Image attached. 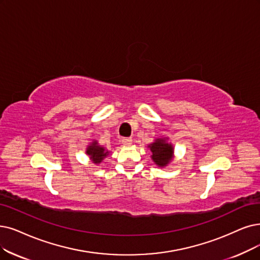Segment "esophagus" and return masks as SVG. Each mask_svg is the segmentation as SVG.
Listing matches in <instances>:
<instances>
[{
	"mask_svg": "<svg viewBox=\"0 0 260 260\" xmlns=\"http://www.w3.org/2000/svg\"><path fill=\"white\" fill-rule=\"evenodd\" d=\"M121 143L124 145V146H130L132 144V139L131 138H123L121 139Z\"/></svg>",
	"mask_w": 260,
	"mask_h": 260,
	"instance_id": "1",
	"label": "esophagus"
}]
</instances>
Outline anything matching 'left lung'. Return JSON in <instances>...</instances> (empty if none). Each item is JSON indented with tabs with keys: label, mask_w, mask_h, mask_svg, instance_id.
<instances>
[{
	"label": "left lung",
	"mask_w": 260,
	"mask_h": 260,
	"mask_svg": "<svg viewBox=\"0 0 260 260\" xmlns=\"http://www.w3.org/2000/svg\"><path fill=\"white\" fill-rule=\"evenodd\" d=\"M152 152L151 158L154 163L159 166H165L173 158L172 145L166 143L165 140L158 139L148 146Z\"/></svg>",
	"instance_id": "left-lung-1"
}]
</instances>
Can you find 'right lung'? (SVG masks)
I'll list each match as a JSON object with an SVG mask.
<instances>
[{
	"mask_svg": "<svg viewBox=\"0 0 260 260\" xmlns=\"http://www.w3.org/2000/svg\"><path fill=\"white\" fill-rule=\"evenodd\" d=\"M86 153L89 155L90 159L94 161V163H100L102 159L108 155V151H106V149L103 147L99 146L97 142H94L90 146L87 147Z\"/></svg>",
	"mask_w": 260,
	"mask_h": 260,
	"instance_id": "right-lung-1",
	"label": "right lung"
}]
</instances>
